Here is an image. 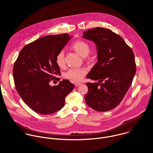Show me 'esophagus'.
<instances>
[{"label": "esophagus", "instance_id": "esophagus-1", "mask_svg": "<svg viewBox=\"0 0 153 153\" xmlns=\"http://www.w3.org/2000/svg\"><path fill=\"white\" fill-rule=\"evenodd\" d=\"M74 84L75 85V86H79V85H81V83L78 82H75L74 83Z\"/></svg>", "mask_w": 153, "mask_h": 153}]
</instances>
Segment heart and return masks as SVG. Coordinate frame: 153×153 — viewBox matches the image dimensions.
Segmentation results:
<instances>
[{"label":"heart","mask_w":153,"mask_h":153,"mask_svg":"<svg viewBox=\"0 0 153 153\" xmlns=\"http://www.w3.org/2000/svg\"><path fill=\"white\" fill-rule=\"evenodd\" d=\"M71 48L82 57H86L91 52L90 44L84 40H78L74 42L72 44ZM55 62L59 67L62 68L64 66L65 59L64 52L63 51H60L56 55L55 57ZM86 73L87 70L84 68H71L66 72L64 76L67 79L75 81H79L82 79Z\"/></svg>","instance_id":"b5f03b06"}]
</instances>
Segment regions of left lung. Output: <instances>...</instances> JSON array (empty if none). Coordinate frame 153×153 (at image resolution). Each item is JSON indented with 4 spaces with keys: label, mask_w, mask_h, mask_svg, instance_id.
Here are the masks:
<instances>
[{
    "label": "left lung",
    "mask_w": 153,
    "mask_h": 153,
    "mask_svg": "<svg viewBox=\"0 0 153 153\" xmlns=\"http://www.w3.org/2000/svg\"><path fill=\"white\" fill-rule=\"evenodd\" d=\"M84 38L97 46L98 62L87 78L98 82L86 84L85 100L95 111L105 112L115 108L130 87L136 72L134 54L124 39L112 30L95 27L84 32Z\"/></svg>",
    "instance_id": "left-lung-1"
}]
</instances>
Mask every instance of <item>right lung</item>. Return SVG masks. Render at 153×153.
Masks as SVG:
<instances>
[{
  "label": "right lung",
  "instance_id": "right-lung-1",
  "mask_svg": "<svg viewBox=\"0 0 153 153\" xmlns=\"http://www.w3.org/2000/svg\"><path fill=\"white\" fill-rule=\"evenodd\" d=\"M67 33L48 35L25 45L15 62L13 76L16 89L24 102L35 112L48 115L61 109L66 97L74 89L69 80L57 86L49 85L60 79L55 57L72 38Z\"/></svg>",
  "mask_w": 153,
  "mask_h": 153
}]
</instances>
